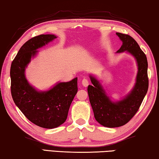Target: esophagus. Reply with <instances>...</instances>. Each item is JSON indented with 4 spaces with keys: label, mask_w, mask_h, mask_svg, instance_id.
Returning <instances> with one entry per match:
<instances>
[{
    "label": "esophagus",
    "mask_w": 159,
    "mask_h": 159,
    "mask_svg": "<svg viewBox=\"0 0 159 159\" xmlns=\"http://www.w3.org/2000/svg\"><path fill=\"white\" fill-rule=\"evenodd\" d=\"M89 81L87 79H84L82 80V85L84 87H87L88 86H89Z\"/></svg>",
    "instance_id": "1"
}]
</instances>
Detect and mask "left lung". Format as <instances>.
<instances>
[{
  "label": "left lung",
  "instance_id": "left-lung-1",
  "mask_svg": "<svg viewBox=\"0 0 159 159\" xmlns=\"http://www.w3.org/2000/svg\"><path fill=\"white\" fill-rule=\"evenodd\" d=\"M122 41L117 53L127 51L136 60L138 73L135 86L122 100L113 102L106 93L100 82L90 75L92 85L88 86V93L94 117L101 125L108 128L119 127L127 124L139 109L148 89V62L146 54L137 42L129 35L116 33Z\"/></svg>",
  "mask_w": 159,
  "mask_h": 159
}]
</instances>
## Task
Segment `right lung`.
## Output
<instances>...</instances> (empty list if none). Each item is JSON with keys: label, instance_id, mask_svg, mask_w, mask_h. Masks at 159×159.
<instances>
[{"label": "right lung", "instance_id": "right-lung-1", "mask_svg": "<svg viewBox=\"0 0 159 159\" xmlns=\"http://www.w3.org/2000/svg\"><path fill=\"white\" fill-rule=\"evenodd\" d=\"M53 34L35 36L23 45L11 66V91L14 103L33 124L45 129L63 124L78 91L77 78L57 84L48 91H38L25 78V70L37 49L56 39Z\"/></svg>", "mask_w": 159, "mask_h": 159}]
</instances>
